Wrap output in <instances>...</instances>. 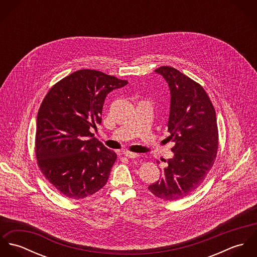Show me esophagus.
Listing matches in <instances>:
<instances>
[{"mask_svg":"<svg viewBox=\"0 0 257 257\" xmlns=\"http://www.w3.org/2000/svg\"><path fill=\"white\" fill-rule=\"evenodd\" d=\"M123 155L128 158H137L140 156V154L135 153V152H130V151H123Z\"/></svg>","mask_w":257,"mask_h":257,"instance_id":"esophagus-1","label":"esophagus"}]
</instances>
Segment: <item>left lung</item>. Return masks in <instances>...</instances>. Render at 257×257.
Returning <instances> with one entry per match:
<instances>
[{
    "label": "left lung",
    "instance_id": "8db88e82",
    "mask_svg": "<svg viewBox=\"0 0 257 257\" xmlns=\"http://www.w3.org/2000/svg\"><path fill=\"white\" fill-rule=\"evenodd\" d=\"M168 84L170 111L167 138L174 143V156L165 162L160 179L149 191L165 201L182 199L203 183L214 165L219 133L214 106L204 88L177 69L155 70Z\"/></svg>",
    "mask_w": 257,
    "mask_h": 257
}]
</instances>
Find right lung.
I'll return each instance as SVG.
<instances>
[{
    "instance_id": "add662e5",
    "label": "right lung",
    "mask_w": 257,
    "mask_h": 257,
    "mask_svg": "<svg viewBox=\"0 0 257 257\" xmlns=\"http://www.w3.org/2000/svg\"><path fill=\"white\" fill-rule=\"evenodd\" d=\"M126 84V80L82 69L56 83L43 99L37 117V164L64 196L84 199L107 183L116 154L91 131L102 122L107 95Z\"/></svg>"
}]
</instances>
